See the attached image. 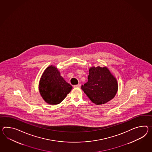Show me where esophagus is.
<instances>
[{
  "instance_id": "obj_1",
  "label": "esophagus",
  "mask_w": 152,
  "mask_h": 152,
  "mask_svg": "<svg viewBox=\"0 0 152 152\" xmlns=\"http://www.w3.org/2000/svg\"><path fill=\"white\" fill-rule=\"evenodd\" d=\"M80 87H81V84H80V83L78 84V85H77L74 86L75 88H80Z\"/></svg>"
}]
</instances>
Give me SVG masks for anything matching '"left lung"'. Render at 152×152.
Wrapping results in <instances>:
<instances>
[{"label":"left lung","mask_w":152,"mask_h":152,"mask_svg":"<svg viewBox=\"0 0 152 152\" xmlns=\"http://www.w3.org/2000/svg\"><path fill=\"white\" fill-rule=\"evenodd\" d=\"M81 88L93 103L101 105L114 98L118 83L107 67L93 66L89 68L88 82Z\"/></svg>","instance_id":"1"}]
</instances>
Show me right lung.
Listing matches in <instances>:
<instances>
[{
	"mask_svg": "<svg viewBox=\"0 0 152 152\" xmlns=\"http://www.w3.org/2000/svg\"><path fill=\"white\" fill-rule=\"evenodd\" d=\"M39 91L47 103L56 105L60 103L72 88L60 75L56 67H47L42 75L39 82Z\"/></svg>",
	"mask_w": 152,
	"mask_h": 152,
	"instance_id": "right-lung-1",
	"label": "right lung"
}]
</instances>
